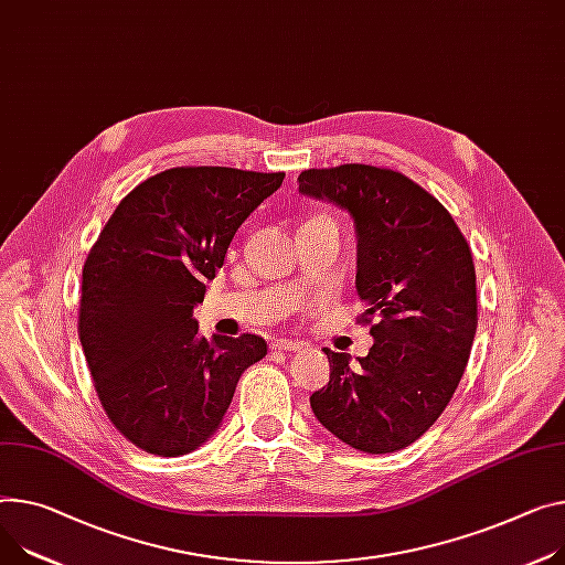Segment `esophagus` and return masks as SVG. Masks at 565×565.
Returning a JSON list of instances; mask_svg holds the SVG:
<instances>
[{
    "label": "esophagus",
    "mask_w": 565,
    "mask_h": 565,
    "mask_svg": "<svg viewBox=\"0 0 565 565\" xmlns=\"http://www.w3.org/2000/svg\"><path fill=\"white\" fill-rule=\"evenodd\" d=\"M271 351H300V341H294V339H271Z\"/></svg>",
    "instance_id": "esophagus-1"
}]
</instances>
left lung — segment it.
I'll return each mask as SVG.
<instances>
[{"mask_svg":"<svg viewBox=\"0 0 565 565\" xmlns=\"http://www.w3.org/2000/svg\"><path fill=\"white\" fill-rule=\"evenodd\" d=\"M298 192L353 216L355 287L373 337L355 362L323 349L330 382L312 394V412L355 450H403L444 414L463 375L477 330L470 248L450 212L392 169H308Z\"/></svg>","mask_w":565,"mask_h":565,"instance_id":"1","label":"left lung"}]
</instances>
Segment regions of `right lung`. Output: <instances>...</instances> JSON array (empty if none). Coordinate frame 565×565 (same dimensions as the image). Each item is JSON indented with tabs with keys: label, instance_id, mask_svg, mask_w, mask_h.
<instances>
[{
	"label": "right lung",
	"instance_id": "obj_1",
	"mask_svg": "<svg viewBox=\"0 0 565 565\" xmlns=\"http://www.w3.org/2000/svg\"><path fill=\"white\" fill-rule=\"evenodd\" d=\"M285 173L173 167L115 207L83 265L78 339L110 423L134 446L179 457L220 429L257 334L205 339L194 308L246 216Z\"/></svg>",
	"mask_w": 565,
	"mask_h": 565
}]
</instances>
